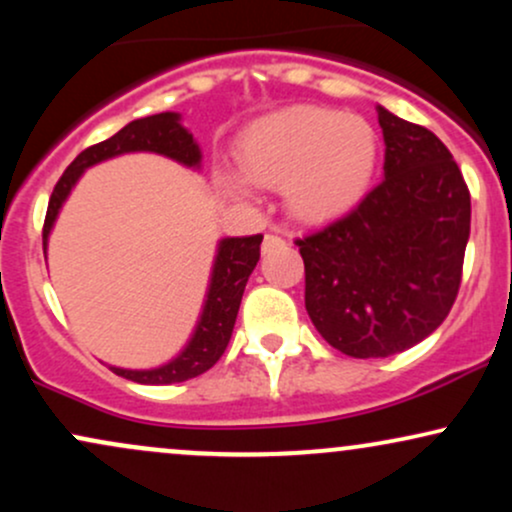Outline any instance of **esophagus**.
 I'll return each instance as SVG.
<instances>
[{
    "mask_svg": "<svg viewBox=\"0 0 512 512\" xmlns=\"http://www.w3.org/2000/svg\"><path fill=\"white\" fill-rule=\"evenodd\" d=\"M284 243V240H281L279 236H274V233H267V236H264V243H262V252H272L276 245H281Z\"/></svg>",
    "mask_w": 512,
    "mask_h": 512,
    "instance_id": "esophagus-1",
    "label": "esophagus"
}]
</instances>
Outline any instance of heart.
I'll return each mask as SVG.
<instances>
[{
    "label": "heart",
    "instance_id": "1",
    "mask_svg": "<svg viewBox=\"0 0 512 512\" xmlns=\"http://www.w3.org/2000/svg\"><path fill=\"white\" fill-rule=\"evenodd\" d=\"M236 168H216L214 182L236 199L252 185L284 187L293 219L325 223L349 214L366 197L380 158L375 127L342 110L293 105L257 117L238 137Z\"/></svg>",
    "mask_w": 512,
    "mask_h": 512
}]
</instances>
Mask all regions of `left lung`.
Here are the masks:
<instances>
[{"label": "left lung", "instance_id": "8db88e82", "mask_svg": "<svg viewBox=\"0 0 512 512\" xmlns=\"http://www.w3.org/2000/svg\"><path fill=\"white\" fill-rule=\"evenodd\" d=\"M383 182L344 219L296 240L305 310L327 344L385 358L426 339L450 313L462 279L472 202L431 129L378 105Z\"/></svg>", "mask_w": 512, "mask_h": 512}]
</instances>
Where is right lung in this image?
<instances>
[{"mask_svg": "<svg viewBox=\"0 0 512 512\" xmlns=\"http://www.w3.org/2000/svg\"><path fill=\"white\" fill-rule=\"evenodd\" d=\"M125 154H158L180 163L185 168H202V149H199L190 129L182 127L180 113H158L132 120L110 139L81 151L72 161V166L64 170L60 182L52 190L48 204V216H45L43 226V252H48V240L52 228H55L57 216H60L64 202L72 195L81 175L88 168L98 166V163ZM260 243V233L257 236L219 240L214 264H211L202 313H199L195 330H192L190 339L182 346L178 356H173L168 363L156 368L110 366V370L115 375H120V378L132 380V383L139 385L185 383V380L207 373L223 356L228 342H231L240 298H243L245 284H248L252 269H255L257 260H260Z\"/></svg>", "mask_w": 512, "mask_h": 512, "instance_id": "add662e5", "label": "right lung"}]
</instances>
